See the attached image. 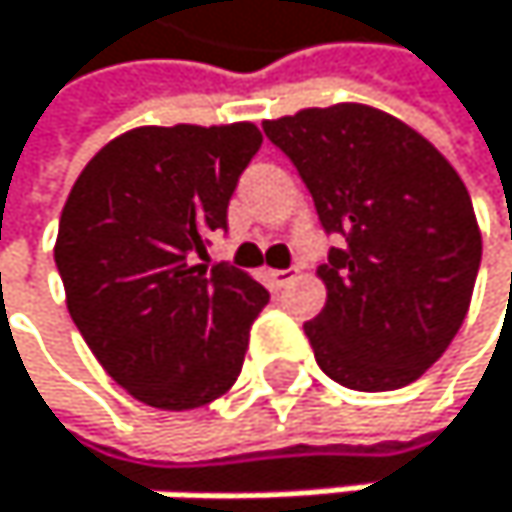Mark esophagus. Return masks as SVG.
<instances>
[{
	"mask_svg": "<svg viewBox=\"0 0 512 512\" xmlns=\"http://www.w3.org/2000/svg\"><path fill=\"white\" fill-rule=\"evenodd\" d=\"M267 282H270V288L282 291L285 285L294 282V270H267Z\"/></svg>",
	"mask_w": 512,
	"mask_h": 512,
	"instance_id": "34e87169",
	"label": "esophagus"
}]
</instances>
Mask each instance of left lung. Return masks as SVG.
Listing matches in <instances>:
<instances>
[{
	"label": "left lung",
	"mask_w": 512,
	"mask_h": 512,
	"mask_svg": "<svg viewBox=\"0 0 512 512\" xmlns=\"http://www.w3.org/2000/svg\"><path fill=\"white\" fill-rule=\"evenodd\" d=\"M264 134L338 236L319 264L328 301L304 322L319 368L362 393L418 381L455 341L482 261L458 171L418 131L362 104L301 110L264 122Z\"/></svg>",
	"instance_id": "left-lung-1"
}]
</instances>
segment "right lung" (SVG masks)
Listing matches in <instances>:
<instances>
[{"mask_svg":"<svg viewBox=\"0 0 512 512\" xmlns=\"http://www.w3.org/2000/svg\"><path fill=\"white\" fill-rule=\"evenodd\" d=\"M236 125L134 128L97 153L61 214L54 264L107 375L134 399L187 411L224 396L270 291L230 264H196L261 150Z\"/></svg>","mask_w":512,"mask_h":512,"instance_id":"1","label":"right lung"}]
</instances>
